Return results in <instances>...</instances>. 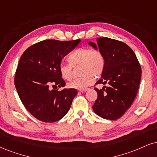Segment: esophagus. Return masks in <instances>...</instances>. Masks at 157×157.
<instances>
[{"mask_svg":"<svg viewBox=\"0 0 157 157\" xmlns=\"http://www.w3.org/2000/svg\"><path fill=\"white\" fill-rule=\"evenodd\" d=\"M86 90H88V88H86V89H82V90H79V91L82 92V93H83V92L86 91Z\"/></svg>","mask_w":157,"mask_h":157,"instance_id":"34e87169","label":"esophagus"}]
</instances>
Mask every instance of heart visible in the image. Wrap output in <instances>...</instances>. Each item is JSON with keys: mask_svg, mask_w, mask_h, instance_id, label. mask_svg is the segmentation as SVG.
<instances>
[{"mask_svg": "<svg viewBox=\"0 0 157 157\" xmlns=\"http://www.w3.org/2000/svg\"><path fill=\"white\" fill-rule=\"evenodd\" d=\"M69 60L70 63H61L59 65V71L64 80H70L72 78V66L81 63L80 73L82 75L68 84L70 88L86 89L94 82V77H100L105 69V60L102 53L89 48H79L74 51L69 56Z\"/></svg>", "mask_w": 157, "mask_h": 157, "instance_id": "b5f03b06", "label": "heart"}]
</instances>
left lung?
<instances>
[{"label":"left lung","mask_w":157,"mask_h":157,"mask_svg":"<svg viewBox=\"0 0 157 157\" xmlns=\"http://www.w3.org/2000/svg\"><path fill=\"white\" fill-rule=\"evenodd\" d=\"M97 44L105 60V69L97 84H108L97 90L98 97L93 109L105 119L116 120L129 108L137 96L141 78L140 65L131 48L122 41L107 37L98 38Z\"/></svg>","instance_id":"1"}]
</instances>
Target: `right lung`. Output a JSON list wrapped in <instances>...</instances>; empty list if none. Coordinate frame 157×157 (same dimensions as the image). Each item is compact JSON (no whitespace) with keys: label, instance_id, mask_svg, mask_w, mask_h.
I'll use <instances>...</instances> for the list:
<instances>
[{"label":"right lung","instance_id":"right-lung-1","mask_svg":"<svg viewBox=\"0 0 157 157\" xmlns=\"http://www.w3.org/2000/svg\"><path fill=\"white\" fill-rule=\"evenodd\" d=\"M81 41L46 39L31 45L22 55L14 77V85L22 104L32 116L52 123L67 114L77 90L60 88L66 82L59 71L62 58Z\"/></svg>","mask_w":157,"mask_h":157}]
</instances>
